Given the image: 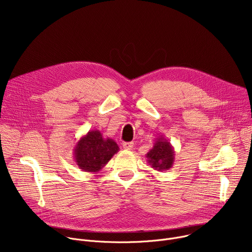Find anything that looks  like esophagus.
<instances>
[{
    "label": "esophagus",
    "mask_w": 252,
    "mask_h": 252,
    "mask_svg": "<svg viewBox=\"0 0 252 252\" xmlns=\"http://www.w3.org/2000/svg\"><path fill=\"white\" fill-rule=\"evenodd\" d=\"M123 148L126 151H129V150H132L133 148V142H124L123 143Z\"/></svg>",
    "instance_id": "1"
}]
</instances>
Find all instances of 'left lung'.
Listing matches in <instances>:
<instances>
[{
	"mask_svg": "<svg viewBox=\"0 0 252 252\" xmlns=\"http://www.w3.org/2000/svg\"><path fill=\"white\" fill-rule=\"evenodd\" d=\"M174 156L173 147L163 135L157 137L154 147L147 154L148 162L154 169L158 171L167 170L172 167Z\"/></svg>",
	"mask_w": 252,
	"mask_h": 252,
	"instance_id": "8db88e82",
	"label": "left lung"
}]
</instances>
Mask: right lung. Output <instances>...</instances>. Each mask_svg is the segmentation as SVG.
<instances>
[{
  "instance_id": "add662e5",
  "label": "right lung",
  "mask_w": 252,
  "mask_h": 252,
  "mask_svg": "<svg viewBox=\"0 0 252 252\" xmlns=\"http://www.w3.org/2000/svg\"><path fill=\"white\" fill-rule=\"evenodd\" d=\"M119 151L114 139L103 138L101 132L95 129L80 138L74 149V158L83 171L97 173Z\"/></svg>"
}]
</instances>
